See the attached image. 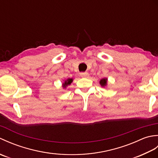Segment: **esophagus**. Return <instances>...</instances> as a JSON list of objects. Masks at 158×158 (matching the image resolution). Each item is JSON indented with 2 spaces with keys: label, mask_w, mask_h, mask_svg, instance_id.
Returning a JSON list of instances; mask_svg holds the SVG:
<instances>
[{
  "label": "esophagus",
  "mask_w": 158,
  "mask_h": 158,
  "mask_svg": "<svg viewBox=\"0 0 158 158\" xmlns=\"http://www.w3.org/2000/svg\"><path fill=\"white\" fill-rule=\"evenodd\" d=\"M80 76L81 77H87L89 76V73L88 72H83V73H80Z\"/></svg>",
  "instance_id": "34e87169"
}]
</instances>
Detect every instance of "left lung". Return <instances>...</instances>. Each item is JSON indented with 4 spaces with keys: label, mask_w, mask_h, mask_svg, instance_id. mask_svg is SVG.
<instances>
[{
    "label": "left lung",
    "mask_w": 158,
    "mask_h": 158,
    "mask_svg": "<svg viewBox=\"0 0 158 158\" xmlns=\"http://www.w3.org/2000/svg\"><path fill=\"white\" fill-rule=\"evenodd\" d=\"M106 81H107V79L104 78V79H101V80H100V85H101L102 87L105 86L106 85Z\"/></svg>",
    "instance_id": "obj_1"
}]
</instances>
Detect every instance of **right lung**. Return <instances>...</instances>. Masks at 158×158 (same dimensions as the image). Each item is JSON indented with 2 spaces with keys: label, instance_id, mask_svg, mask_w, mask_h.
Returning a JSON list of instances; mask_svg holds the SVG:
<instances>
[{
  "label": "right lung",
  "instance_id": "1",
  "mask_svg": "<svg viewBox=\"0 0 158 158\" xmlns=\"http://www.w3.org/2000/svg\"><path fill=\"white\" fill-rule=\"evenodd\" d=\"M72 81H73V79H68L67 80H66L64 83H63V88H65L67 85H70V83H72Z\"/></svg>",
  "mask_w": 158,
  "mask_h": 158
}]
</instances>
